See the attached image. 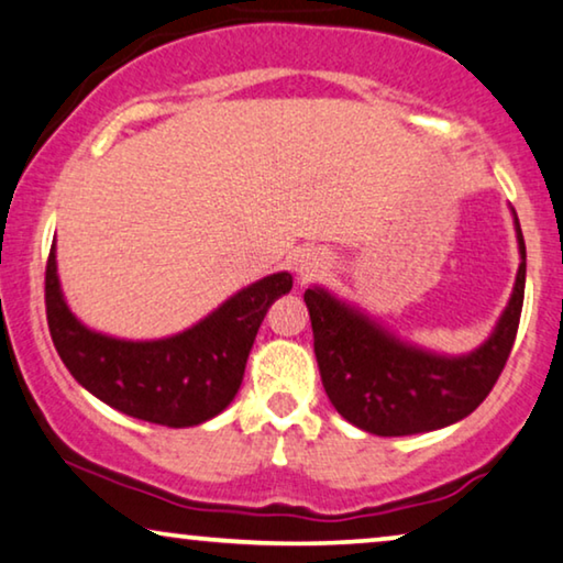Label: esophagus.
<instances>
[{
	"instance_id": "1",
	"label": "esophagus",
	"mask_w": 563,
	"mask_h": 563,
	"mask_svg": "<svg viewBox=\"0 0 563 563\" xmlns=\"http://www.w3.org/2000/svg\"><path fill=\"white\" fill-rule=\"evenodd\" d=\"M329 267V260L319 250H300L296 257H292V271L300 280H311L316 275H321Z\"/></svg>"
}]
</instances>
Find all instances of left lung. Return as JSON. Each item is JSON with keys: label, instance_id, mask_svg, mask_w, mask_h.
<instances>
[{"label": "left lung", "instance_id": "obj_1", "mask_svg": "<svg viewBox=\"0 0 563 563\" xmlns=\"http://www.w3.org/2000/svg\"><path fill=\"white\" fill-rule=\"evenodd\" d=\"M512 221L520 252L512 296L493 334L470 354L451 357L410 344L319 285L303 292L321 383L339 416L375 437H410L462 421L487 398L510 357L526 292L516 209Z\"/></svg>", "mask_w": 563, "mask_h": 563}]
</instances>
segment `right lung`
<instances>
[{"label":"right lung","mask_w":563,"mask_h":563,"mask_svg":"<svg viewBox=\"0 0 563 563\" xmlns=\"http://www.w3.org/2000/svg\"><path fill=\"white\" fill-rule=\"evenodd\" d=\"M290 288V273H273L180 334L132 342L76 319L60 290L55 244L45 267L47 327L76 383L124 416L168 429L199 426L234 400L260 323Z\"/></svg>","instance_id":"add662e5"}]
</instances>
